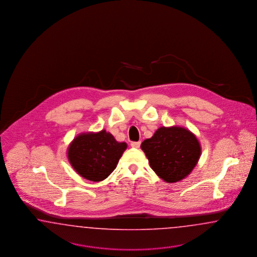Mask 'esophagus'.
I'll list each match as a JSON object with an SVG mask.
<instances>
[{"label": "esophagus", "instance_id": "1", "mask_svg": "<svg viewBox=\"0 0 257 257\" xmlns=\"http://www.w3.org/2000/svg\"><path fill=\"white\" fill-rule=\"evenodd\" d=\"M130 145H131V147H133V148H140V141H132L130 143Z\"/></svg>", "mask_w": 257, "mask_h": 257}]
</instances>
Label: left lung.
I'll return each mask as SVG.
<instances>
[{
  "mask_svg": "<svg viewBox=\"0 0 257 257\" xmlns=\"http://www.w3.org/2000/svg\"><path fill=\"white\" fill-rule=\"evenodd\" d=\"M140 147L152 170L168 183L184 179L194 169L201 156L196 137L181 127H160Z\"/></svg>",
  "mask_w": 257,
  "mask_h": 257,
  "instance_id": "1",
  "label": "left lung"
}]
</instances>
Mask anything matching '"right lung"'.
Segmentation results:
<instances>
[{"instance_id":"obj_1","label":"right lung","mask_w":257,"mask_h":257,"mask_svg":"<svg viewBox=\"0 0 257 257\" xmlns=\"http://www.w3.org/2000/svg\"><path fill=\"white\" fill-rule=\"evenodd\" d=\"M126 147V143L117 142L111 134L102 130L78 136L70 145L68 157L82 177L99 182L116 169Z\"/></svg>"}]
</instances>
